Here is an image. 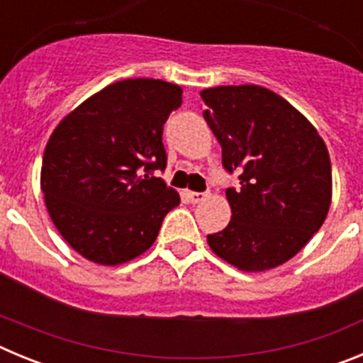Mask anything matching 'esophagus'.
<instances>
[{
    "instance_id": "1",
    "label": "esophagus",
    "mask_w": 363,
    "mask_h": 363,
    "mask_svg": "<svg viewBox=\"0 0 363 363\" xmlns=\"http://www.w3.org/2000/svg\"><path fill=\"white\" fill-rule=\"evenodd\" d=\"M187 198H189V201H191V203H200V201H203L205 198H207V194H205V192L189 191Z\"/></svg>"
}]
</instances>
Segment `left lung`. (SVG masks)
<instances>
[{"mask_svg":"<svg viewBox=\"0 0 363 363\" xmlns=\"http://www.w3.org/2000/svg\"><path fill=\"white\" fill-rule=\"evenodd\" d=\"M200 94L225 171H242V187L225 192L229 225L207 236L209 247L240 271L278 267L306 247L329 213L325 143L301 112L265 86H213Z\"/></svg>","mask_w":363,"mask_h":363,"instance_id":"1","label":"left lung"}]
</instances>
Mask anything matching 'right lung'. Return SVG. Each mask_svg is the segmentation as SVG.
<instances>
[{"label": "right lung", "instance_id": "obj_1", "mask_svg": "<svg viewBox=\"0 0 363 363\" xmlns=\"http://www.w3.org/2000/svg\"><path fill=\"white\" fill-rule=\"evenodd\" d=\"M182 105V86L123 79L67 114L45 147V205L74 251L99 265H120L154 243L179 194L165 171L163 125Z\"/></svg>", "mask_w": 363, "mask_h": 363}]
</instances>
